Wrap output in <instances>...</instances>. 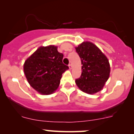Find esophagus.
<instances>
[{"mask_svg":"<svg viewBox=\"0 0 134 134\" xmlns=\"http://www.w3.org/2000/svg\"><path fill=\"white\" fill-rule=\"evenodd\" d=\"M69 69H72V64H69Z\"/></svg>","mask_w":134,"mask_h":134,"instance_id":"1","label":"esophagus"}]
</instances>
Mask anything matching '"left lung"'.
<instances>
[{
  "instance_id": "1",
  "label": "left lung",
  "mask_w": 134,
  "mask_h": 134,
  "mask_svg": "<svg viewBox=\"0 0 134 134\" xmlns=\"http://www.w3.org/2000/svg\"><path fill=\"white\" fill-rule=\"evenodd\" d=\"M81 58L82 74L76 79L78 87L84 93L94 94L103 89L110 76V66L104 53L95 45L86 41L76 47Z\"/></svg>"
}]
</instances>
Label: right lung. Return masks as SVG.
I'll use <instances>...</instances> for the list:
<instances>
[{
	"label": "right lung",
	"mask_w": 134,
	"mask_h": 134,
	"mask_svg": "<svg viewBox=\"0 0 134 134\" xmlns=\"http://www.w3.org/2000/svg\"><path fill=\"white\" fill-rule=\"evenodd\" d=\"M64 55L54 45L38 48L24 64V72L31 86L42 94L54 93L62 74L69 69L63 64Z\"/></svg>",
	"instance_id": "right-lung-1"
}]
</instances>
